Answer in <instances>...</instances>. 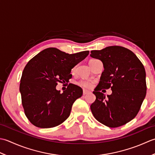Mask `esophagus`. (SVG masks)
<instances>
[{"label":"esophagus","mask_w":155,"mask_h":155,"mask_svg":"<svg viewBox=\"0 0 155 155\" xmlns=\"http://www.w3.org/2000/svg\"><path fill=\"white\" fill-rule=\"evenodd\" d=\"M88 93H89V91H88L87 90H83V94H84V95H86V94H87Z\"/></svg>","instance_id":"34e87169"}]
</instances>
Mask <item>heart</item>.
I'll use <instances>...</instances> for the list:
<instances>
[{"mask_svg":"<svg viewBox=\"0 0 155 155\" xmlns=\"http://www.w3.org/2000/svg\"><path fill=\"white\" fill-rule=\"evenodd\" d=\"M78 84L86 89H91L94 86V82L90 80H81L78 82Z\"/></svg>","mask_w":155,"mask_h":155,"instance_id":"obj_1","label":"heart"}]
</instances>
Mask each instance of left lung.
I'll list each match as a JSON object with an SVG mask.
<instances>
[{
	"instance_id": "left-lung-1",
	"label": "left lung",
	"mask_w": 155,
	"mask_h": 155,
	"mask_svg": "<svg viewBox=\"0 0 155 155\" xmlns=\"http://www.w3.org/2000/svg\"><path fill=\"white\" fill-rule=\"evenodd\" d=\"M91 58L103 63L104 70L93 91L96 99L90 108L97 121L110 128L124 125L137 115L146 96V72L141 61L130 50L110 46L91 51ZM111 87L106 97L99 91Z\"/></svg>"
}]
</instances>
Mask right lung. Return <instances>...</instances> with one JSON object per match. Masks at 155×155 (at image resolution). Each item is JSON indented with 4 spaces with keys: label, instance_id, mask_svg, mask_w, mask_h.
<instances>
[{
    "label": "right lung",
    "instance_id": "1",
    "mask_svg": "<svg viewBox=\"0 0 155 155\" xmlns=\"http://www.w3.org/2000/svg\"><path fill=\"white\" fill-rule=\"evenodd\" d=\"M89 52L69 54L50 47L27 63L22 74L19 90L25 115L33 125L52 128L69 117L72 105L82 96L83 90L77 85L69 84L67 90L60 93L56 86L71 78V69Z\"/></svg>",
    "mask_w": 155,
    "mask_h": 155
}]
</instances>
